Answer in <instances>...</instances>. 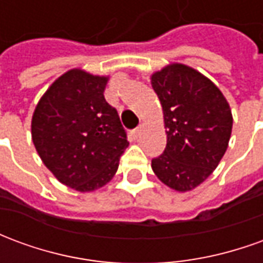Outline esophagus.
<instances>
[{
    "label": "esophagus",
    "mask_w": 263,
    "mask_h": 263,
    "mask_svg": "<svg viewBox=\"0 0 263 263\" xmlns=\"http://www.w3.org/2000/svg\"><path fill=\"white\" fill-rule=\"evenodd\" d=\"M139 134H141V126H137L135 129H132V135L135 138L139 137Z\"/></svg>",
    "instance_id": "esophagus-1"
}]
</instances>
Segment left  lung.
Here are the masks:
<instances>
[{
    "label": "left lung",
    "mask_w": 263,
    "mask_h": 263,
    "mask_svg": "<svg viewBox=\"0 0 263 263\" xmlns=\"http://www.w3.org/2000/svg\"><path fill=\"white\" fill-rule=\"evenodd\" d=\"M152 87L167 129L166 148L152 159V169L166 186L187 192L203 183L226 154L231 109L207 77L184 65H171L155 73Z\"/></svg>",
    "instance_id": "1"
}]
</instances>
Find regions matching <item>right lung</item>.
I'll use <instances>...</instances> for the list:
<instances>
[{"mask_svg": "<svg viewBox=\"0 0 263 263\" xmlns=\"http://www.w3.org/2000/svg\"><path fill=\"white\" fill-rule=\"evenodd\" d=\"M107 77L73 69L37 103L32 141L49 171L77 192L108 183L128 148L117 109L104 98Z\"/></svg>", "mask_w": 263, "mask_h": 263, "instance_id": "1", "label": "right lung"}]
</instances>
